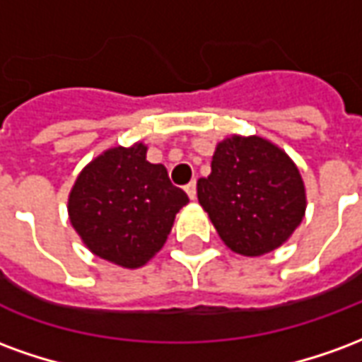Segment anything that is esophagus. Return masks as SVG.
<instances>
[{
  "instance_id": "esophagus-1",
  "label": "esophagus",
  "mask_w": 362,
  "mask_h": 362,
  "mask_svg": "<svg viewBox=\"0 0 362 362\" xmlns=\"http://www.w3.org/2000/svg\"><path fill=\"white\" fill-rule=\"evenodd\" d=\"M186 194H188V197L189 199H196V194H197V189H196V180H192L188 184V186H186Z\"/></svg>"
}]
</instances>
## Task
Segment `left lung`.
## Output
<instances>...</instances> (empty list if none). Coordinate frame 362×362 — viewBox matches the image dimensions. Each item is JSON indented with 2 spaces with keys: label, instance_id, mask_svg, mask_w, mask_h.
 <instances>
[{
  "label": "left lung",
  "instance_id": "left-lung-1",
  "mask_svg": "<svg viewBox=\"0 0 362 362\" xmlns=\"http://www.w3.org/2000/svg\"><path fill=\"white\" fill-rule=\"evenodd\" d=\"M197 199L221 240L250 258L287 243L306 211V189L293 158L259 135L217 143L211 174L197 180Z\"/></svg>",
  "mask_w": 362,
  "mask_h": 362
}]
</instances>
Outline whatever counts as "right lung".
Instances as JSON below:
<instances>
[{
    "label": "right lung",
    "mask_w": 362,
    "mask_h": 362,
    "mask_svg": "<svg viewBox=\"0 0 362 362\" xmlns=\"http://www.w3.org/2000/svg\"><path fill=\"white\" fill-rule=\"evenodd\" d=\"M188 202L165 166L147 160V145L139 141L93 158L69 192L67 213L95 256L135 269L165 246L176 213Z\"/></svg>",
    "instance_id": "add662e5"
}]
</instances>
